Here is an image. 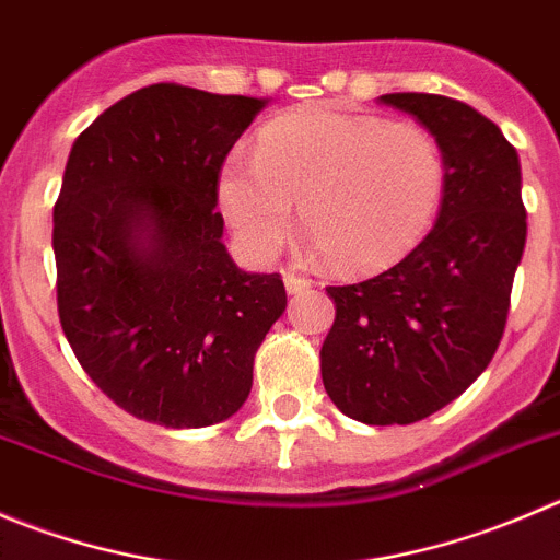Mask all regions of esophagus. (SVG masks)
Masks as SVG:
<instances>
[{
  "label": "esophagus",
  "mask_w": 560,
  "mask_h": 560,
  "mask_svg": "<svg viewBox=\"0 0 560 560\" xmlns=\"http://www.w3.org/2000/svg\"><path fill=\"white\" fill-rule=\"evenodd\" d=\"M284 287L290 295H301V292H306L308 287H312V281L306 279V276H298V273H284Z\"/></svg>",
  "instance_id": "34e87169"
}]
</instances>
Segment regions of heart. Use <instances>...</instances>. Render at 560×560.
Returning a JSON list of instances; mask_svg holds the SVG:
<instances>
[{"label":"heart","mask_w":560,"mask_h":560,"mask_svg":"<svg viewBox=\"0 0 560 560\" xmlns=\"http://www.w3.org/2000/svg\"><path fill=\"white\" fill-rule=\"evenodd\" d=\"M446 159L416 122L314 106L265 125L259 153L221 166L219 202L241 246L270 259L301 202L314 248L341 273H369L405 257L435 221Z\"/></svg>","instance_id":"b5f03b06"}]
</instances>
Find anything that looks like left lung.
<instances>
[{
    "mask_svg": "<svg viewBox=\"0 0 560 560\" xmlns=\"http://www.w3.org/2000/svg\"><path fill=\"white\" fill-rule=\"evenodd\" d=\"M446 159L430 235L394 268L325 287L336 319L319 350L330 401L372 427L416 424L457 399L503 339L525 248L517 150L492 119L454 97L390 92Z\"/></svg>",
    "mask_w": 560,
    "mask_h": 560,
    "instance_id": "left-lung-1",
    "label": "left lung"
}]
</instances>
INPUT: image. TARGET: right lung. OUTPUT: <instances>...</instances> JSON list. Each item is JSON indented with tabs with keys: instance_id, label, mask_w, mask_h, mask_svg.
<instances>
[{
	"instance_id": "1",
	"label": "right lung",
	"mask_w": 560,
	"mask_h": 560,
	"mask_svg": "<svg viewBox=\"0 0 560 560\" xmlns=\"http://www.w3.org/2000/svg\"><path fill=\"white\" fill-rule=\"evenodd\" d=\"M265 101L150 84L75 139L54 205L57 308L92 383L172 430L219 424L252 390L287 306L279 273L237 270L219 177Z\"/></svg>"
}]
</instances>
